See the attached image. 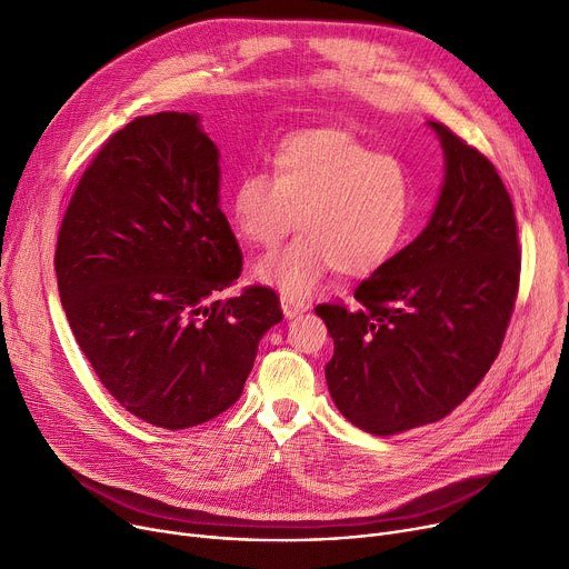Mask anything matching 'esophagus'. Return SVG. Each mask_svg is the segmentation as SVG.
Wrapping results in <instances>:
<instances>
[{
	"instance_id": "obj_1",
	"label": "esophagus",
	"mask_w": 569,
	"mask_h": 569,
	"mask_svg": "<svg viewBox=\"0 0 569 569\" xmlns=\"http://www.w3.org/2000/svg\"><path fill=\"white\" fill-rule=\"evenodd\" d=\"M281 311H283L286 318H295V316L309 311V305L302 302V300H297V297L281 295Z\"/></svg>"
}]
</instances>
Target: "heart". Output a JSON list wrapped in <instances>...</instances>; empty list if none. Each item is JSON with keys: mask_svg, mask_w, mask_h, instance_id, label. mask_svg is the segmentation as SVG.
<instances>
[{"mask_svg": "<svg viewBox=\"0 0 569 569\" xmlns=\"http://www.w3.org/2000/svg\"><path fill=\"white\" fill-rule=\"evenodd\" d=\"M300 217L302 234L256 262L253 277L307 295L327 272L369 277L401 247L410 217L406 168L341 129H309L279 142L272 174L247 170L230 219L247 242L274 249Z\"/></svg>", "mask_w": 569, "mask_h": 569, "instance_id": "obj_1", "label": "heart"}]
</instances>
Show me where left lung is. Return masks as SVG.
<instances>
[{
    "label": "left lung",
    "instance_id": "obj_1",
    "mask_svg": "<svg viewBox=\"0 0 569 569\" xmlns=\"http://www.w3.org/2000/svg\"><path fill=\"white\" fill-rule=\"evenodd\" d=\"M436 131L445 177L427 228L355 290L320 305L327 387L348 422L395 436L442 420L491 369L519 288L512 198L487 157Z\"/></svg>",
    "mask_w": 569,
    "mask_h": 569
}]
</instances>
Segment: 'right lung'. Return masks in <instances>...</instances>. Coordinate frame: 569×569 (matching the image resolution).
Segmentation results:
<instances>
[{
  "label": "right lung",
  "mask_w": 569,
  "mask_h": 569,
  "mask_svg": "<svg viewBox=\"0 0 569 569\" xmlns=\"http://www.w3.org/2000/svg\"><path fill=\"white\" fill-rule=\"evenodd\" d=\"M219 159L196 112L138 117L84 170L57 237L59 300L87 362L131 415L170 431L228 410L283 318L262 286L221 300L242 251Z\"/></svg>",
  "instance_id": "add662e5"
}]
</instances>
